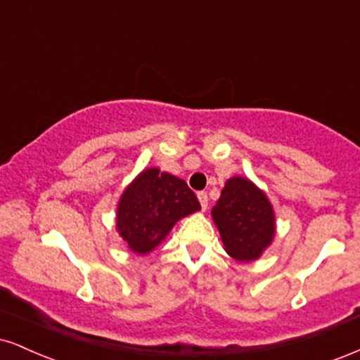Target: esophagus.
<instances>
[{
	"label": "esophagus",
	"instance_id": "obj_1",
	"mask_svg": "<svg viewBox=\"0 0 360 360\" xmlns=\"http://www.w3.org/2000/svg\"><path fill=\"white\" fill-rule=\"evenodd\" d=\"M198 202H200L202 210H207V207H208V195L205 192H198Z\"/></svg>",
	"mask_w": 360,
	"mask_h": 360
}]
</instances>
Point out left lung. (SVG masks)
<instances>
[{"instance_id": "1", "label": "left lung", "mask_w": 360, "mask_h": 360, "mask_svg": "<svg viewBox=\"0 0 360 360\" xmlns=\"http://www.w3.org/2000/svg\"><path fill=\"white\" fill-rule=\"evenodd\" d=\"M225 250L240 262L259 259L274 238V210L250 180L233 176L225 184L212 210Z\"/></svg>"}]
</instances>
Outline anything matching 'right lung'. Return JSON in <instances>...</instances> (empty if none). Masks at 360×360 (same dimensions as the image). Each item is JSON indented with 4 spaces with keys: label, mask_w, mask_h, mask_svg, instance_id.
<instances>
[{
    "label": "right lung",
    "mask_w": 360,
    "mask_h": 360,
    "mask_svg": "<svg viewBox=\"0 0 360 360\" xmlns=\"http://www.w3.org/2000/svg\"><path fill=\"white\" fill-rule=\"evenodd\" d=\"M200 210L185 180L148 168L125 190L118 203L117 229L135 254L152 252L175 221Z\"/></svg>",
    "instance_id": "add662e5"
}]
</instances>
